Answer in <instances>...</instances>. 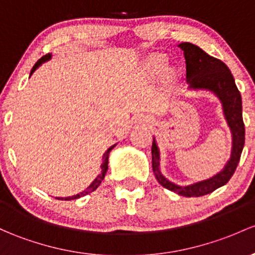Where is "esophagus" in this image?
<instances>
[{
	"instance_id": "34e87169",
	"label": "esophagus",
	"mask_w": 255,
	"mask_h": 255,
	"mask_svg": "<svg viewBox=\"0 0 255 255\" xmlns=\"http://www.w3.org/2000/svg\"><path fill=\"white\" fill-rule=\"evenodd\" d=\"M135 123H137V124H143V125H146V124H149V123H150V119H149L148 117H143V116H141V117H137V118H136Z\"/></svg>"
}]
</instances>
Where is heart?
Masks as SVG:
<instances>
[{
    "instance_id": "1",
    "label": "heart",
    "mask_w": 255,
    "mask_h": 255,
    "mask_svg": "<svg viewBox=\"0 0 255 255\" xmlns=\"http://www.w3.org/2000/svg\"><path fill=\"white\" fill-rule=\"evenodd\" d=\"M152 64L154 65L155 68H159V67H161V64H163V61H161L160 58H155L152 61Z\"/></svg>"
}]
</instances>
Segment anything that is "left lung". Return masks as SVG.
<instances>
[{
    "instance_id": "left-lung-1",
    "label": "left lung",
    "mask_w": 255,
    "mask_h": 255,
    "mask_svg": "<svg viewBox=\"0 0 255 255\" xmlns=\"http://www.w3.org/2000/svg\"><path fill=\"white\" fill-rule=\"evenodd\" d=\"M186 59V79L190 90H207L220 100L225 120L232 135V148L230 159L223 170L210 179L180 186L169 181L160 171V152L155 138L152 143V168L155 179L166 190L185 197H201L212 193L216 188L229 182L237 168L241 153L245 147V124L242 118V98L235 79L227 65L214 58L198 46L190 42L180 43Z\"/></svg>"
}]
</instances>
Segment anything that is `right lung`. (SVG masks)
<instances>
[{
	"instance_id": "right-lung-1",
	"label": "right lung",
	"mask_w": 255,
	"mask_h": 255,
	"mask_svg": "<svg viewBox=\"0 0 255 255\" xmlns=\"http://www.w3.org/2000/svg\"><path fill=\"white\" fill-rule=\"evenodd\" d=\"M51 57H52L51 53H48V54H46V56L41 57L39 61L35 63L34 67H32L31 72H30V76L32 75V73H34L35 70H36L37 68H39L40 65L42 64V63L50 61ZM116 146H117V143L113 144V146H111L108 149L106 150L105 154H103V157H102V164H101V171H100V174L97 175V177H96L94 181L90 183V186L86 188V190H84L83 192H80V193H78V194H74V196L64 197V198H63V197H61V198H57V199H61V201H72V199H78V198H80V197L86 196V194L94 192L95 190H97V187L101 185V182H102V180L105 179V175H106L107 170H108V158H109V153H111V150L113 149Z\"/></svg>"
}]
</instances>
